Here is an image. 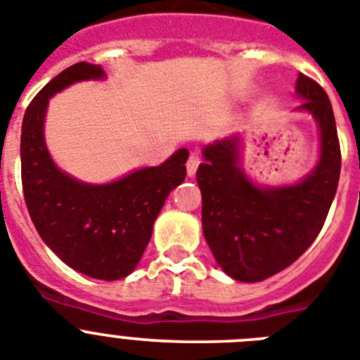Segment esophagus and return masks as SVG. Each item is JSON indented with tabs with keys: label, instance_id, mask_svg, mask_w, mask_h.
Returning <instances> with one entry per match:
<instances>
[{
	"label": "esophagus",
	"instance_id": "esophagus-1",
	"mask_svg": "<svg viewBox=\"0 0 360 360\" xmlns=\"http://www.w3.org/2000/svg\"><path fill=\"white\" fill-rule=\"evenodd\" d=\"M198 166H199V155H198V153H190L188 161H186V172H188L190 177L195 174Z\"/></svg>",
	"mask_w": 360,
	"mask_h": 360
}]
</instances>
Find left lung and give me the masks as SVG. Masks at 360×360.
<instances>
[{"instance_id": "8db88e82", "label": "left lung", "mask_w": 360, "mask_h": 360, "mask_svg": "<svg viewBox=\"0 0 360 360\" xmlns=\"http://www.w3.org/2000/svg\"><path fill=\"white\" fill-rule=\"evenodd\" d=\"M298 111L315 117L320 159L298 185L265 188L238 166L240 141L226 137L203 148L198 168L201 221L219 267L240 282H262L297 262L322 231L340 175V144L328 95L313 78L298 75Z\"/></svg>"}]
</instances>
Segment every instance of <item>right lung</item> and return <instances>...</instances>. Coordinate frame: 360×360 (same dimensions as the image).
I'll list each match as a JSON object with an SVG mask.
<instances>
[{
	"instance_id": "obj_1",
	"label": "right lung",
	"mask_w": 360,
	"mask_h": 360,
	"mask_svg": "<svg viewBox=\"0 0 360 360\" xmlns=\"http://www.w3.org/2000/svg\"><path fill=\"white\" fill-rule=\"evenodd\" d=\"M89 78H104V69L78 62L32 98L21 124V185L36 231L54 255L78 273L111 282L143 258L166 198L185 181L188 150L108 185H87L58 170L44 141L47 104L54 93Z\"/></svg>"
}]
</instances>
